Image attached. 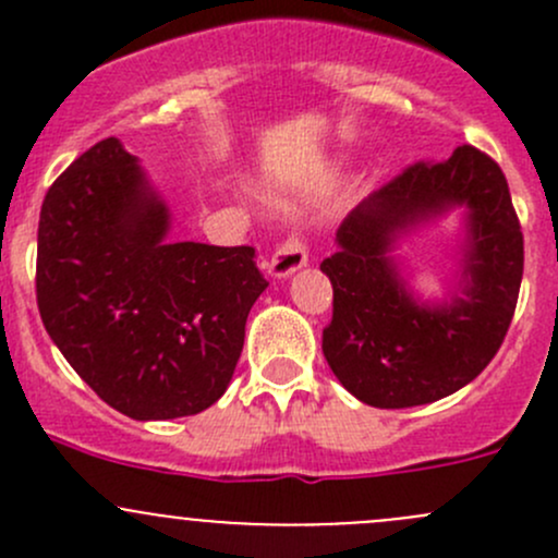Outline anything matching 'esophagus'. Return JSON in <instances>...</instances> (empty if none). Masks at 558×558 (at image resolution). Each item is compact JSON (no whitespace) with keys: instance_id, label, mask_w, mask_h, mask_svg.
Here are the masks:
<instances>
[{"instance_id":"obj_1","label":"esophagus","mask_w":558,"mask_h":558,"mask_svg":"<svg viewBox=\"0 0 558 558\" xmlns=\"http://www.w3.org/2000/svg\"><path fill=\"white\" fill-rule=\"evenodd\" d=\"M305 264H307V247L300 238H294V234H291L283 245L275 247L272 258H269V264H267V275L269 278H278V280L289 278V275H294L296 269H302Z\"/></svg>"}]
</instances>
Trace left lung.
Listing matches in <instances>:
<instances>
[{
  "mask_svg": "<svg viewBox=\"0 0 558 558\" xmlns=\"http://www.w3.org/2000/svg\"><path fill=\"white\" fill-rule=\"evenodd\" d=\"M456 209L457 280L440 301H421L392 251ZM335 243L320 264L335 289L324 356L359 402L429 404L486 369L508 335L523 275V234L497 161L461 145L440 165L408 167L351 210Z\"/></svg>",
  "mask_w": 558,
  "mask_h": 558,
  "instance_id": "left-lung-1",
  "label": "left lung"
}]
</instances>
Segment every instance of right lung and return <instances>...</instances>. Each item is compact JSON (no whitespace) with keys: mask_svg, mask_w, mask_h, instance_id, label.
Here are the masks:
<instances>
[{"mask_svg":"<svg viewBox=\"0 0 558 558\" xmlns=\"http://www.w3.org/2000/svg\"><path fill=\"white\" fill-rule=\"evenodd\" d=\"M172 213L118 137L45 194L37 305L99 399L134 421L196 415L223 397L267 280L253 247L172 243Z\"/></svg>","mask_w":558,"mask_h":558,"instance_id":"right-lung-1","label":"right lung"}]
</instances>
